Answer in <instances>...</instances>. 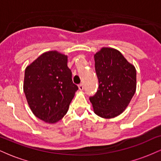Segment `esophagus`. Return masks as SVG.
Wrapping results in <instances>:
<instances>
[{
    "mask_svg": "<svg viewBox=\"0 0 161 161\" xmlns=\"http://www.w3.org/2000/svg\"><path fill=\"white\" fill-rule=\"evenodd\" d=\"M79 89L80 90V91H82L83 89H84V86H83L82 84H80L79 86Z\"/></svg>",
    "mask_w": 161,
    "mask_h": 161,
    "instance_id": "34e87169",
    "label": "esophagus"
}]
</instances>
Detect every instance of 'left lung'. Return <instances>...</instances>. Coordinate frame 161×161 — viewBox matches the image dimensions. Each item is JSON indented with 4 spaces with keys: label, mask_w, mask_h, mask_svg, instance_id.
<instances>
[{
    "label": "left lung",
    "mask_w": 161,
    "mask_h": 161,
    "mask_svg": "<svg viewBox=\"0 0 161 161\" xmlns=\"http://www.w3.org/2000/svg\"><path fill=\"white\" fill-rule=\"evenodd\" d=\"M94 57L99 86L90 102L95 114L111 119L124 111L136 93V69L112 47H102Z\"/></svg>",
    "instance_id": "left-lung-1"
}]
</instances>
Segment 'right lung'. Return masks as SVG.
<instances>
[{"mask_svg":"<svg viewBox=\"0 0 161 161\" xmlns=\"http://www.w3.org/2000/svg\"><path fill=\"white\" fill-rule=\"evenodd\" d=\"M67 58L57 51H47L25 68L23 91L28 104L33 114L45 123L60 121L78 90Z\"/></svg>","mask_w":161,"mask_h":161,"instance_id":"add662e5","label":"right lung"}]
</instances>
